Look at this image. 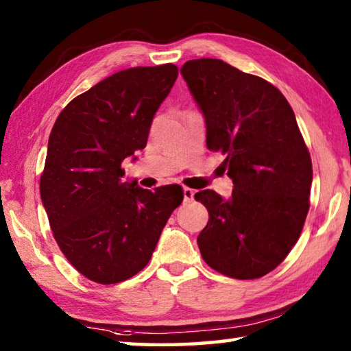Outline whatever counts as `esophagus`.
<instances>
[{
    "label": "esophagus",
    "mask_w": 351,
    "mask_h": 351,
    "mask_svg": "<svg viewBox=\"0 0 351 351\" xmlns=\"http://www.w3.org/2000/svg\"><path fill=\"white\" fill-rule=\"evenodd\" d=\"M195 195V190L190 187H184V201H192Z\"/></svg>",
    "instance_id": "obj_1"
}]
</instances>
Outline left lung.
<instances>
[{
	"mask_svg": "<svg viewBox=\"0 0 351 351\" xmlns=\"http://www.w3.org/2000/svg\"><path fill=\"white\" fill-rule=\"evenodd\" d=\"M184 80L206 119V144L221 152L232 197L195 193L209 212L201 257L219 274L254 280L276 269L299 240L310 210L313 164L283 94L217 58L189 60Z\"/></svg>",
	"mask_w": 351,
	"mask_h": 351,
	"instance_id": "8db88e82",
	"label": "left lung"
}]
</instances>
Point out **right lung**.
Returning a JSON list of instances; mask_svg holds the SVG:
<instances>
[{
    "mask_svg": "<svg viewBox=\"0 0 351 351\" xmlns=\"http://www.w3.org/2000/svg\"><path fill=\"white\" fill-rule=\"evenodd\" d=\"M176 77L173 63L119 71L71 100L51 130L41 201L63 255L96 283L144 269L182 203L178 184L152 192L123 181L122 169L123 159L145 148Z\"/></svg>",
    "mask_w": 351,
    "mask_h": 351,
    "instance_id": "1",
    "label": "right lung"
}]
</instances>
